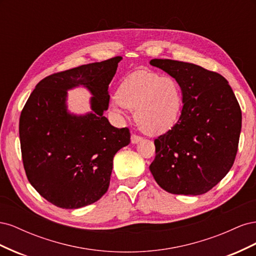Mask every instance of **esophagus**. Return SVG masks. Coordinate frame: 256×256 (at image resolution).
<instances>
[{
    "instance_id": "34e87169",
    "label": "esophagus",
    "mask_w": 256,
    "mask_h": 256,
    "mask_svg": "<svg viewBox=\"0 0 256 256\" xmlns=\"http://www.w3.org/2000/svg\"><path fill=\"white\" fill-rule=\"evenodd\" d=\"M140 141H142V138L141 136H138L136 134L131 136V143H132V144H136V143H138Z\"/></svg>"
}]
</instances>
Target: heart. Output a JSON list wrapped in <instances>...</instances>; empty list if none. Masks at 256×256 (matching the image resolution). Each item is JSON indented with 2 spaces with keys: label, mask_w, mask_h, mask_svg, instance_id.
<instances>
[{
  "label": "heart",
  "mask_w": 256,
  "mask_h": 256,
  "mask_svg": "<svg viewBox=\"0 0 256 256\" xmlns=\"http://www.w3.org/2000/svg\"><path fill=\"white\" fill-rule=\"evenodd\" d=\"M126 108L134 110L136 125L145 134H164L180 118L182 88L171 76L136 70L122 80L118 96L110 104L111 112L118 120L125 115Z\"/></svg>",
  "instance_id": "1"
}]
</instances>
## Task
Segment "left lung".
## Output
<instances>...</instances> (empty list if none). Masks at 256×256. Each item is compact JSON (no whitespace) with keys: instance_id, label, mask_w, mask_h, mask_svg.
<instances>
[{"instance_id":"1","label":"left lung","mask_w":256,"mask_h":256,"mask_svg":"<svg viewBox=\"0 0 256 256\" xmlns=\"http://www.w3.org/2000/svg\"><path fill=\"white\" fill-rule=\"evenodd\" d=\"M180 84V120L154 140L156 157L150 166L162 189L200 196L214 188L233 166L242 131V110L228 80L196 64L154 58Z\"/></svg>"}]
</instances>
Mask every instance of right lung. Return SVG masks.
I'll return each mask as SVG.
<instances>
[{
    "label": "right lung",
    "instance_id": "1",
    "mask_svg": "<svg viewBox=\"0 0 256 256\" xmlns=\"http://www.w3.org/2000/svg\"><path fill=\"white\" fill-rule=\"evenodd\" d=\"M122 58L82 65L51 74L36 85L23 108L19 136L28 180L48 202L76 209L95 203L108 191L113 158L130 143L127 128L104 116L109 85ZM86 88L91 111L68 110V90Z\"/></svg>",
    "mask_w": 256,
    "mask_h": 256
}]
</instances>
